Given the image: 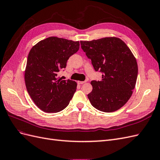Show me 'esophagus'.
<instances>
[{
  "label": "esophagus",
  "instance_id": "34e87169",
  "mask_svg": "<svg viewBox=\"0 0 160 160\" xmlns=\"http://www.w3.org/2000/svg\"><path fill=\"white\" fill-rule=\"evenodd\" d=\"M85 83H86V81H77V83H78L79 85H82Z\"/></svg>",
  "mask_w": 160,
  "mask_h": 160
}]
</instances>
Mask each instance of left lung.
<instances>
[{
	"label": "left lung",
	"instance_id": "1",
	"mask_svg": "<svg viewBox=\"0 0 160 160\" xmlns=\"http://www.w3.org/2000/svg\"><path fill=\"white\" fill-rule=\"evenodd\" d=\"M95 71L102 72L101 81L91 82L93 90L88 95L91 104L109 113L128 102L136 83V59L127 45L117 37H105L91 41H80Z\"/></svg>",
	"mask_w": 160,
	"mask_h": 160
}]
</instances>
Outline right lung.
Listing matches in <instances>:
<instances>
[{
    "instance_id": "obj_1",
    "label": "right lung",
    "mask_w": 160,
    "mask_h": 160,
    "mask_svg": "<svg viewBox=\"0 0 160 160\" xmlns=\"http://www.w3.org/2000/svg\"><path fill=\"white\" fill-rule=\"evenodd\" d=\"M79 42L51 37L33 46L28 53L25 81L28 94L37 107L47 113H57L69 105L77 83L57 78L69 58L78 51Z\"/></svg>"
}]
</instances>
